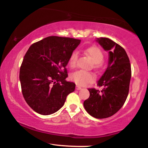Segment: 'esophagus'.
Instances as JSON below:
<instances>
[{
  "label": "esophagus",
  "instance_id": "34e87169",
  "mask_svg": "<svg viewBox=\"0 0 148 148\" xmlns=\"http://www.w3.org/2000/svg\"><path fill=\"white\" fill-rule=\"evenodd\" d=\"M81 89H82V87L78 86H76V90H81Z\"/></svg>",
  "mask_w": 148,
  "mask_h": 148
}]
</instances>
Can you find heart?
Returning a JSON list of instances; mask_svg holds the SVG:
<instances>
[{
	"mask_svg": "<svg viewBox=\"0 0 148 148\" xmlns=\"http://www.w3.org/2000/svg\"><path fill=\"white\" fill-rule=\"evenodd\" d=\"M85 52L87 55L90 56L92 61L94 62V68L99 69L102 66V62L104 60V54L101 49L98 46H90L85 50ZM78 58V54L77 52H73L69 59V64L71 67L73 68L75 66L77 60ZM71 79L77 85L81 86H86L87 84H90L94 82V75L90 72H87L85 71L79 70L73 73L71 75Z\"/></svg>",
	"mask_w": 148,
	"mask_h": 148,
	"instance_id": "1",
	"label": "heart"
}]
</instances>
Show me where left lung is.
Masks as SVG:
<instances>
[{
  "instance_id": "obj_1",
  "label": "left lung",
  "mask_w": 148,
  "mask_h": 148,
  "mask_svg": "<svg viewBox=\"0 0 148 148\" xmlns=\"http://www.w3.org/2000/svg\"><path fill=\"white\" fill-rule=\"evenodd\" d=\"M97 42L109 51L108 66L98 82L102 90L89 88L90 97L84 101L86 110L96 119L112 116L125 104L129 90L131 77L130 60L124 48L107 38Z\"/></svg>"
}]
</instances>
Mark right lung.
Returning a JSON list of instances; mask_svg holds the SVG:
<instances>
[{"label":"right lung","mask_w":148,"mask_h":148,"mask_svg":"<svg viewBox=\"0 0 148 148\" xmlns=\"http://www.w3.org/2000/svg\"><path fill=\"white\" fill-rule=\"evenodd\" d=\"M81 40L49 36L32 44L24 56L19 79L23 98L38 114L49 115L63 106L75 84L67 82L66 66Z\"/></svg>","instance_id":"right-lung-1"}]
</instances>
